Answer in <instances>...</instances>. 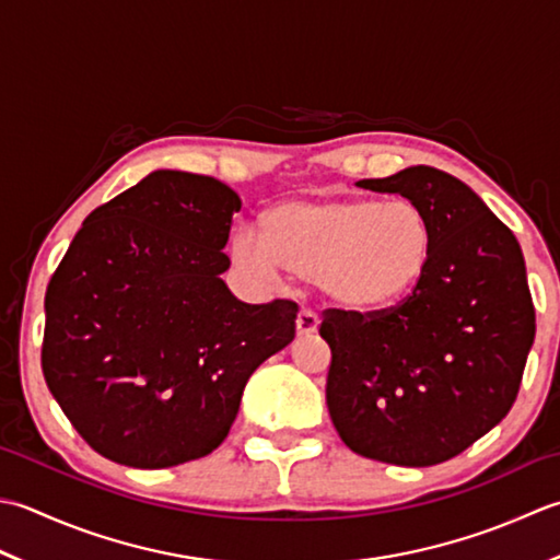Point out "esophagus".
Masks as SVG:
<instances>
[{
    "label": "esophagus",
    "instance_id": "34e87169",
    "mask_svg": "<svg viewBox=\"0 0 560 560\" xmlns=\"http://www.w3.org/2000/svg\"><path fill=\"white\" fill-rule=\"evenodd\" d=\"M318 328V316L312 310H302L296 314V334L300 336H312Z\"/></svg>",
    "mask_w": 560,
    "mask_h": 560
}]
</instances>
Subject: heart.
<instances>
[{"label": "heart", "instance_id": "heart-1", "mask_svg": "<svg viewBox=\"0 0 560 560\" xmlns=\"http://www.w3.org/2000/svg\"><path fill=\"white\" fill-rule=\"evenodd\" d=\"M435 244L423 205L334 196L276 205L264 217V234L242 230L230 256L256 282H276L290 270L340 310L374 314L423 284Z\"/></svg>", "mask_w": 560, "mask_h": 560}]
</instances>
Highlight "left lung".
Listing matches in <instances>:
<instances>
[{
    "instance_id": "8db88e82",
    "label": "left lung",
    "mask_w": 560,
    "mask_h": 560,
    "mask_svg": "<svg viewBox=\"0 0 560 560\" xmlns=\"http://www.w3.org/2000/svg\"><path fill=\"white\" fill-rule=\"evenodd\" d=\"M360 188L423 205L438 232L423 284L374 314L326 310V404L340 440L374 462L432 466L508 416L534 343L515 234L459 178L408 166Z\"/></svg>"
}]
</instances>
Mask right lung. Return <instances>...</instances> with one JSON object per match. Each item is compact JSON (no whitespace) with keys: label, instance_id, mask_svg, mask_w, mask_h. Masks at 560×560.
<instances>
[{"label":"right lung","instance_id":"add662e5","mask_svg":"<svg viewBox=\"0 0 560 560\" xmlns=\"http://www.w3.org/2000/svg\"><path fill=\"white\" fill-rule=\"evenodd\" d=\"M236 192L159 168L91 212L45 292L43 374L91 450L166 469L220 447L296 304L226 288Z\"/></svg>","mask_w":560,"mask_h":560}]
</instances>
